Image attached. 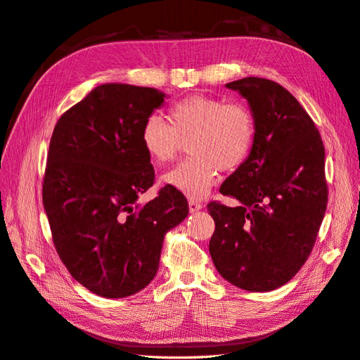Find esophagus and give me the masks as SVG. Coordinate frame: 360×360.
<instances>
[{"mask_svg": "<svg viewBox=\"0 0 360 360\" xmlns=\"http://www.w3.org/2000/svg\"><path fill=\"white\" fill-rule=\"evenodd\" d=\"M202 209V204L200 202V201H197V200H191L189 201V210L193 213V212H198V210H201Z\"/></svg>", "mask_w": 360, "mask_h": 360, "instance_id": "1", "label": "esophagus"}]
</instances>
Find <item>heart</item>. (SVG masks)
<instances>
[{"mask_svg":"<svg viewBox=\"0 0 360 360\" xmlns=\"http://www.w3.org/2000/svg\"><path fill=\"white\" fill-rule=\"evenodd\" d=\"M257 122L249 106L221 97L191 96L169 108V123L158 114L144 120L139 141L155 165H165L188 144V159L163 181L189 198H202L224 172L240 169L252 153Z\"/></svg>","mask_w":360,"mask_h":360,"instance_id":"1","label":"heart"}]
</instances>
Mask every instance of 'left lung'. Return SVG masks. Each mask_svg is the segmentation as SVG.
<instances>
[{
	"instance_id": "1",
	"label": "left lung",
	"mask_w": 360,
	"mask_h": 360,
	"mask_svg": "<svg viewBox=\"0 0 360 360\" xmlns=\"http://www.w3.org/2000/svg\"><path fill=\"white\" fill-rule=\"evenodd\" d=\"M226 86L246 97L257 139L219 189L240 205L207 204L214 221L209 249L233 285L271 291L297 274L317 240L328 205L324 146L312 118L278 82L249 76Z\"/></svg>"
}]
</instances>
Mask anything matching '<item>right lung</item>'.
<instances>
[{
	"mask_svg": "<svg viewBox=\"0 0 360 360\" xmlns=\"http://www.w3.org/2000/svg\"><path fill=\"white\" fill-rule=\"evenodd\" d=\"M163 97L150 86L103 84L53 127L41 188L52 242L70 275L97 296L147 287L165 233L189 213L174 188L136 202L155 183L139 134Z\"/></svg>",
	"mask_w": 360,
	"mask_h": 360,
	"instance_id": "1",
	"label": "right lung"
}]
</instances>
